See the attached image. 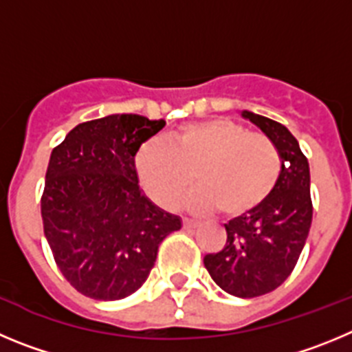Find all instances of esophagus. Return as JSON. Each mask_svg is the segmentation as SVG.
Instances as JSON below:
<instances>
[{
	"instance_id": "obj_1",
	"label": "esophagus",
	"mask_w": 352,
	"mask_h": 352,
	"mask_svg": "<svg viewBox=\"0 0 352 352\" xmlns=\"http://www.w3.org/2000/svg\"><path fill=\"white\" fill-rule=\"evenodd\" d=\"M182 224H184V228H186V230H192V228H196L198 226V221H192V219H186V217H184L182 219Z\"/></svg>"
}]
</instances>
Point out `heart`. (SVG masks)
Segmentation results:
<instances>
[{"label": "heart", "instance_id": "b5f03b06", "mask_svg": "<svg viewBox=\"0 0 352 352\" xmlns=\"http://www.w3.org/2000/svg\"><path fill=\"white\" fill-rule=\"evenodd\" d=\"M135 170L142 188L163 208H175L192 184L189 196L196 210L217 207L236 217L254 210L274 191L280 175V154L268 137L249 133L228 119L189 122L164 142L138 148Z\"/></svg>", "mask_w": 352, "mask_h": 352}]
</instances>
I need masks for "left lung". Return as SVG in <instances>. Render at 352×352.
I'll return each instance as SVG.
<instances>
[{
    "label": "left lung",
    "instance_id": "left-lung-1",
    "mask_svg": "<svg viewBox=\"0 0 352 352\" xmlns=\"http://www.w3.org/2000/svg\"><path fill=\"white\" fill-rule=\"evenodd\" d=\"M275 144L283 166L274 191L254 210L224 224L223 251L207 254L204 265L214 283L239 298L277 289L298 261L312 223L309 161L286 126L243 110Z\"/></svg>",
    "mask_w": 352,
    "mask_h": 352
}]
</instances>
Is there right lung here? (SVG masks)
Returning a JSON list of instances; mask_svg holds the SVG:
<instances>
[{
    "label": "right lung",
    "mask_w": 352,
    "mask_h": 352,
    "mask_svg": "<svg viewBox=\"0 0 352 352\" xmlns=\"http://www.w3.org/2000/svg\"><path fill=\"white\" fill-rule=\"evenodd\" d=\"M164 124L112 113L75 126L50 154L43 233L66 280L89 298L112 302L140 289L160 243L182 226L144 195L135 170L140 145Z\"/></svg>",
    "instance_id": "right-lung-1"
}]
</instances>
